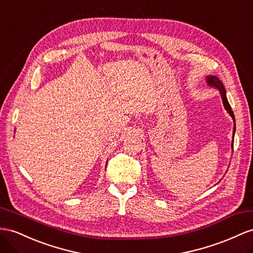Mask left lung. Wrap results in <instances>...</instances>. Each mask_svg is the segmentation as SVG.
<instances>
[{"instance_id":"8db88e82","label":"left lung","mask_w":253,"mask_h":253,"mask_svg":"<svg viewBox=\"0 0 253 253\" xmlns=\"http://www.w3.org/2000/svg\"><path fill=\"white\" fill-rule=\"evenodd\" d=\"M206 82L207 84H209L210 86H213L215 88H217L219 92H220V95H221V98H222V102H223V106L225 108L226 111H228V113L231 115V118L233 119V121L235 122V116H234V113H233L232 109H231V106L230 103L228 101V98H226V94H225V88L223 86L222 82L219 80V78H217L216 76H207L206 77ZM235 124H234V128H233V138H234V133H235ZM233 142H234V139H233ZM232 148H233V143H232Z\"/></svg>"}]
</instances>
